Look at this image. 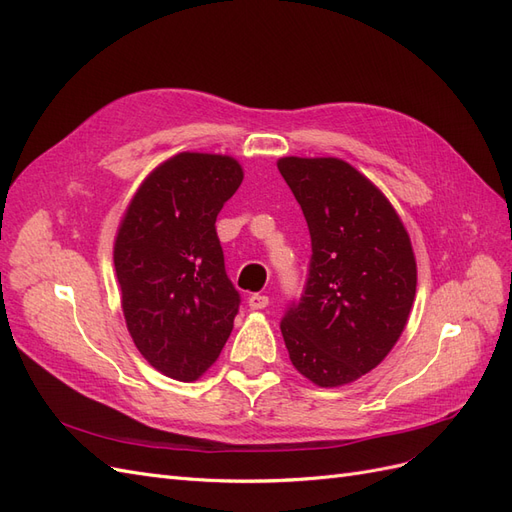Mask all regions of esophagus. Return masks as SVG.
Returning <instances> with one entry per match:
<instances>
[{"instance_id":"34e87169","label":"esophagus","mask_w":512,"mask_h":512,"mask_svg":"<svg viewBox=\"0 0 512 512\" xmlns=\"http://www.w3.org/2000/svg\"><path fill=\"white\" fill-rule=\"evenodd\" d=\"M247 305H250V309H265L269 305V297H265V294H252L247 299Z\"/></svg>"}]
</instances>
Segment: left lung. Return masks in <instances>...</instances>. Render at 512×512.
<instances>
[{"label":"left lung","instance_id":"1","mask_svg":"<svg viewBox=\"0 0 512 512\" xmlns=\"http://www.w3.org/2000/svg\"><path fill=\"white\" fill-rule=\"evenodd\" d=\"M277 168L312 237L303 294L280 329L299 374L331 389L380 365L406 329L412 243L386 196L348 162L290 156Z\"/></svg>","mask_w":512,"mask_h":512}]
</instances>
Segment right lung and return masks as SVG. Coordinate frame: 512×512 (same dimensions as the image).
<instances>
[{
	"label": "right lung",
	"instance_id": "add662e5",
	"mask_svg": "<svg viewBox=\"0 0 512 512\" xmlns=\"http://www.w3.org/2000/svg\"><path fill=\"white\" fill-rule=\"evenodd\" d=\"M241 181L235 158L177 153L141 183L119 224L123 316L138 352L168 378L203 376L232 331L241 297L215 220Z\"/></svg>",
	"mask_w": 512,
	"mask_h": 512
}]
</instances>
